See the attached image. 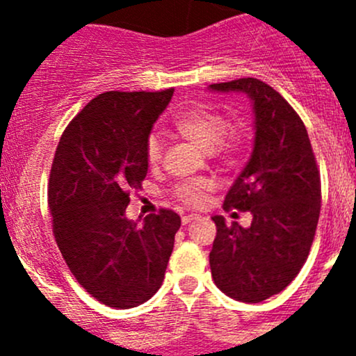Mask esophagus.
Segmentation results:
<instances>
[{
  "label": "esophagus",
  "mask_w": 356,
  "mask_h": 356,
  "mask_svg": "<svg viewBox=\"0 0 356 356\" xmlns=\"http://www.w3.org/2000/svg\"><path fill=\"white\" fill-rule=\"evenodd\" d=\"M196 218V215H184V217H182V224H189V222L191 220H195Z\"/></svg>",
  "instance_id": "34e87169"
}]
</instances>
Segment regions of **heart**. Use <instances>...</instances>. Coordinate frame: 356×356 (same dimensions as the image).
<instances>
[{
	"label": "heart",
	"mask_w": 356,
	"mask_h": 356,
	"mask_svg": "<svg viewBox=\"0 0 356 356\" xmlns=\"http://www.w3.org/2000/svg\"><path fill=\"white\" fill-rule=\"evenodd\" d=\"M229 120L222 111L211 108V106L191 105L182 111L172 122V127L181 138L195 143L204 152H217L227 161L236 160L248 145V127L245 124L227 125ZM161 143L160 136L152 134L146 143V158L149 163H156L161 158ZM207 184L204 182H184L177 188V195L184 203L201 204L204 200Z\"/></svg>",
	"instance_id": "b5f03b06"
}]
</instances>
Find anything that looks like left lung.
<instances>
[{
  "label": "left lung",
  "instance_id": "obj_1",
  "mask_svg": "<svg viewBox=\"0 0 356 356\" xmlns=\"http://www.w3.org/2000/svg\"><path fill=\"white\" fill-rule=\"evenodd\" d=\"M210 89L245 92L254 110L253 153L224 201L225 211H250L251 225L211 218V277L227 296L260 303L288 288L307 261L321 215V172L303 120L274 88L245 77Z\"/></svg>",
  "mask_w": 356,
  "mask_h": 356
}]
</instances>
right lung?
<instances>
[{"label":"right lung","instance_id":"obj_1","mask_svg":"<svg viewBox=\"0 0 356 356\" xmlns=\"http://www.w3.org/2000/svg\"><path fill=\"white\" fill-rule=\"evenodd\" d=\"M174 89L96 96L60 138L48 182L53 234L67 267L92 298L134 308L160 289L181 217L161 208L145 224L125 217L148 174L146 143Z\"/></svg>","mask_w":356,"mask_h":356}]
</instances>
